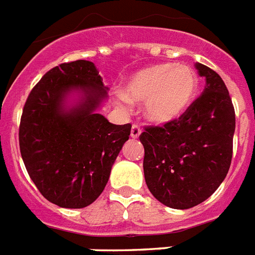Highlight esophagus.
Here are the masks:
<instances>
[{"label":"esophagus","mask_w":255,"mask_h":255,"mask_svg":"<svg viewBox=\"0 0 255 255\" xmlns=\"http://www.w3.org/2000/svg\"><path fill=\"white\" fill-rule=\"evenodd\" d=\"M141 134V129H140V127L138 126H136V124H133L132 126V129H131V137L132 138H138V136Z\"/></svg>","instance_id":"esophagus-1"}]
</instances>
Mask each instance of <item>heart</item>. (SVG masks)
Returning a JSON list of instances; mask_svg holds the SVG:
<instances>
[{"instance_id": "1", "label": "heart", "mask_w": 255, "mask_h": 255, "mask_svg": "<svg viewBox=\"0 0 255 255\" xmlns=\"http://www.w3.org/2000/svg\"><path fill=\"white\" fill-rule=\"evenodd\" d=\"M198 76L187 65L163 63L138 70L124 85L118 106L128 109V101L144 102V117L154 124L177 121L191 106L198 93Z\"/></svg>"}]
</instances>
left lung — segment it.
Instances as JSON below:
<instances>
[{"mask_svg": "<svg viewBox=\"0 0 255 255\" xmlns=\"http://www.w3.org/2000/svg\"><path fill=\"white\" fill-rule=\"evenodd\" d=\"M206 78L202 95L181 118L163 127H146L144 177L152 195L175 210L208 199L228 174L236 129L235 109L224 81L195 64Z\"/></svg>", "mask_w": 255, "mask_h": 255, "instance_id": "left-lung-1", "label": "left lung"}]
</instances>
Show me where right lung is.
<instances>
[{
    "label": "right lung",
    "instance_id": "1",
    "mask_svg": "<svg viewBox=\"0 0 255 255\" xmlns=\"http://www.w3.org/2000/svg\"><path fill=\"white\" fill-rule=\"evenodd\" d=\"M107 90L94 64H60L31 90L19 127L27 173L41 195L63 208H84L106 187L131 124L110 123L98 110Z\"/></svg>",
    "mask_w": 255,
    "mask_h": 255
}]
</instances>
